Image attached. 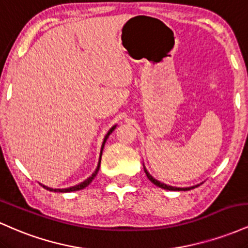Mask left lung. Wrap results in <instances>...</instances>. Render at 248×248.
Wrapping results in <instances>:
<instances>
[{"mask_svg": "<svg viewBox=\"0 0 248 248\" xmlns=\"http://www.w3.org/2000/svg\"><path fill=\"white\" fill-rule=\"evenodd\" d=\"M143 169H144V172H146L147 177L149 178V181L152 182V183L155 184V186H157L158 187H162V189H166V190H171V191H182V190H183V191H186V190H191V189H195L196 186H190V187H173V186H167V184H164V183H161L160 181H157V179H155V178H154L153 176L150 175V173L147 171V169H146V168H144V166H143Z\"/></svg>", "mask_w": 248, "mask_h": 248, "instance_id": "obj_1", "label": "left lung"}]
</instances>
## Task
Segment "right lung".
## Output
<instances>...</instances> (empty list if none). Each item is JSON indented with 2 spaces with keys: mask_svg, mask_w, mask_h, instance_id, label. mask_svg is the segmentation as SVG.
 <instances>
[{
  "mask_svg": "<svg viewBox=\"0 0 248 248\" xmlns=\"http://www.w3.org/2000/svg\"><path fill=\"white\" fill-rule=\"evenodd\" d=\"M115 127H116V126H113L112 128H110V129L108 130V133L106 134V136H105V139H104V142H102V146H101V150H100V157H99V163H98V167H96L95 171L93 172L92 175L90 176V177H88L87 179H85V181H84V182H81V183H79L78 186H75L67 187V189H52V187L45 186H42L44 187V189L49 190V191H55V192H71V191H78V190H81V189H84V187H86V186H88V184H90L91 182H92L93 179H94V177H95V176H96V173H98V171H99V168H100V162H101L102 149H104V146H105V143H106V141H107L108 136H109V135H110V133H112L113 130L115 129Z\"/></svg>",
  "mask_w": 248,
  "mask_h": 248,
  "instance_id": "add662e5",
  "label": "right lung"
}]
</instances>
